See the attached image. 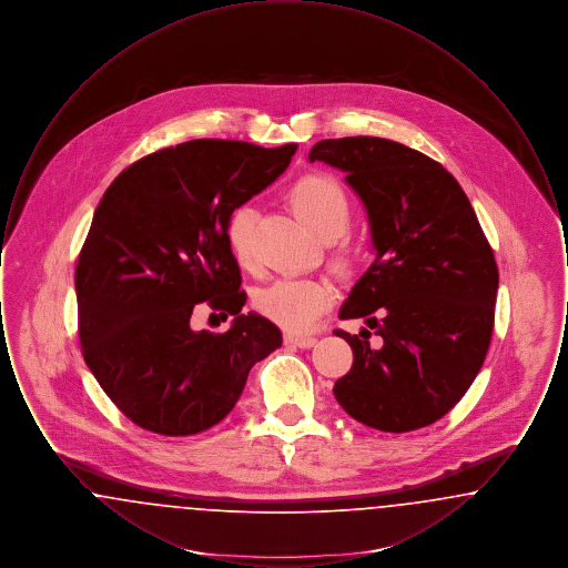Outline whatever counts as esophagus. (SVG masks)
<instances>
[{
  "label": "esophagus",
  "instance_id": "34e87169",
  "mask_svg": "<svg viewBox=\"0 0 568 568\" xmlns=\"http://www.w3.org/2000/svg\"><path fill=\"white\" fill-rule=\"evenodd\" d=\"M317 343L315 336H297V334H285V345H294L300 349H311Z\"/></svg>",
  "mask_w": 568,
  "mask_h": 568
}]
</instances>
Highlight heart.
I'll return each instance as SVG.
<instances>
[{"label": "heart", "instance_id": "obj_1", "mask_svg": "<svg viewBox=\"0 0 568 568\" xmlns=\"http://www.w3.org/2000/svg\"><path fill=\"white\" fill-rule=\"evenodd\" d=\"M290 202L300 219L322 239L336 241L352 221V202L345 190L329 176L311 174L300 179L290 191ZM257 211L251 204L236 206L225 225V239L241 266L253 262V230ZM334 290L324 278L290 276L278 278L260 292L255 306L274 324L290 332H306L329 308Z\"/></svg>", "mask_w": 568, "mask_h": 568}]
</instances>
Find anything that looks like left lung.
<instances>
[{
    "instance_id": "1",
    "label": "left lung",
    "mask_w": 568,
    "mask_h": 568,
    "mask_svg": "<svg viewBox=\"0 0 568 568\" xmlns=\"http://www.w3.org/2000/svg\"><path fill=\"white\" fill-rule=\"evenodd\" d=\"M308 162L341 172L362 200L375 260L338 317H366L334 396L353 419L383 433L430 426L458 405L486 359L498 268L458 181L400 142L322 140ZM382 336L369 347V331Z\"/></svg>"
}]
</instances>
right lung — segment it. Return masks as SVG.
<instances>
[{"label":"right lung","instance_id":"1","mask_svg":"<svg viewBox=\"0 0 568 568\" xmlns=\"http://www.w3.org/2000/svg\"><path fill=\"white\" fill-rule=\"evenodd\" d=\"M297 144L190 140L142 158L110 185L77 266L79 334L93 377L135 426L190 436L219 424L255 362L281 347V329L241 313L230 213L272 185ZM209 301L227 333L193 331Z\"/></svg>","mask_w":568,"mask_h":568}]
</instances>
